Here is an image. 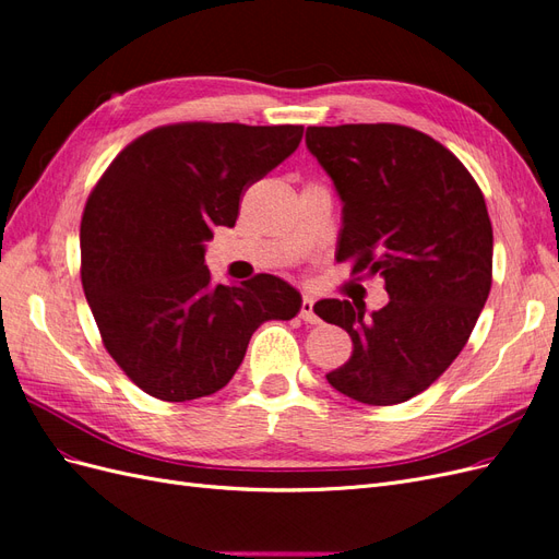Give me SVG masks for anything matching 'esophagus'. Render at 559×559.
<instances>
[{
  "label": "esophagus",
  "instance_id": "34e87169",
  "mask_svg": "<svg viewBox=\"0 0 559 559\" xmlns=\"http://www.w3.org/2000/svg\"><path fill=\"white\" fill-rule=\"evenodd\" d=\"M300 319L306 321V324H319V314L314 312V300L310 296L302 298V306H300Z\"/></svg>",
  "mask_w": 559,
  "mask_h": 559
}]
</instances>
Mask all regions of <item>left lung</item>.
<instances>
[{
	"instance_id": "left-lung-1",
	"label": "left lung",
	"mask_w": 559,
	"mask_h": 559,
	"mask_svg": "<svg viewBox=\"0 0 559 559\" xmlns=\"http://www.w3.org/2000/svg\"><path fill=\"white\" fill-rule=\"evenodd\" d=\"M306 144L343 200L335 259L380 275L389 294L370 314L364 302H317L354 345L326 380L359 403H403L445 373L485 308L492 224L483 191L452 151L405 126H312Z\"/></svg>"
}]
</instances>
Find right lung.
I'll return each instance as SVG.
<instances>
[{
    "label": "right lung",
    "instance_id": "right-lung-1",
    "mask_svg": "<svg viewBox=\"0 0 559 559\" xmlns=\"http://www.w3.org/2000/svg\"><path fill=\"white\" fill-rule=\"evenodd\" d=\"M300 140L302 126H160L95 183L81 218L83 294L111 359L148 396L218 392L263 321L298 314L300 294L275 275L212 284L205 242L235 226L240 195Z\"/></svg>",
    "mask_w": 559,
    "mask_h": 559
}]
</instances>
